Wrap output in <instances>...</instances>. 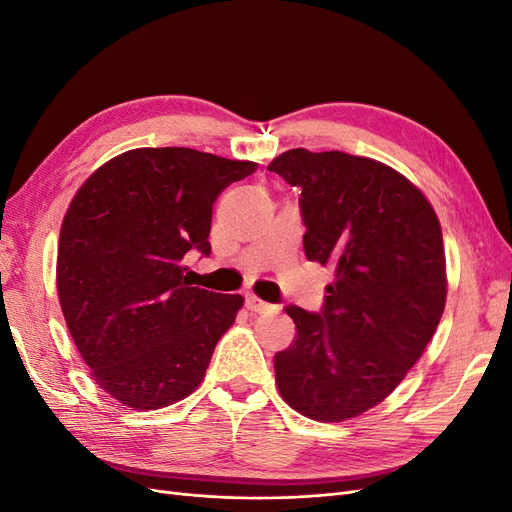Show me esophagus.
Wrapping results in <instances>:
<instances>
[{
    "instance_id": "obj_1",
    "label": "esophagus",
    "mask_w": 512,
    "mask_h": 512,
    "mask_svg": "<svg viewBox=\"0 0 512 512\" xmlns=\"http://www.w3.org/2000/svg\"><path fill=\"white\" fill-rule=\"evenodd\" d=\"M245 305H247V309H252V312H258V314H265V312H269V309H271V305L265 303L262 299H258L256 294H247Z\"/></svg>"
}]
</instances>
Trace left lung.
<instances>
[{"instance_id": "obj_1", "label": "left lung", "mask_w": 512, "mask_h": 512, "mask_svg": "<svg viewBox=\"0 0 512 512\" xmlns=\"http://www.w3.org/2000/svg\"><path fill=\"white\" fill-rule=\"evenodd\" d=\"M269 170L301 188L305 256L335 269L320 314L275 354L286 404L320 423L378 406L421 359L446 303L438 215L395 168L344 151L290 149Z\"/></svg>"}]
</instances>
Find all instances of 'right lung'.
<instances>
[{
	"label": "right lung",
	"mask_w": 512,
	"mask_h": 512,
	"mask_svg": "<svg viewBox=\"0 0 512 512\" xmlns=\"http://www.w3.org/2000/svg\"><path fill=\"white\" fill-rule=\"evenodd\" d=\"M256 162L141 147L102 164L66 211L57 294L91 378L119 404L158 410L198 389L241 294L192 286L188 252L211 254L215 198Z\"/></svg>",
	"instance_id": "right-lung-1"
}]
</instances>
